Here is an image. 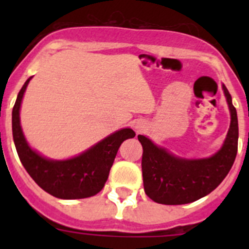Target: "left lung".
<instances>
[{
    "label": "left lung",
    "instance_id": "1",
    "mask_svg": "<svg viewBox=\"0 0 249 249\" xmlns=\"http://www.w3.org/2000/svg\"><path fill=\"white\" fill-rule=\"evenodd\" d=\"M231 114L227 140L219 152L208 159L185 160L176 158L139 135L142 144V175L144 192L153 201L162 205H184L210 194L223 182L237 154V113L231 96L223 85Z\"/></svg>",
    "mask_w": 249,
    "mask_h": 249
}]
</instances>
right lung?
Instances as JSON below:
<instances>
[{
  "label": "right lung",
  "mask_w": 249,
  "mask_h": 249,
  "mask_svg": "<svg viewBox=\"0 0 249 249\" xmlns=\"http://www.w3.org/2000/svg\"><path fill=\"white\" fill-rule=\"evenodd\" d=\"M30 79L25 82L12 112V130L18 155L32 179L48 194L59 199H84L96 195L105 187L120 144L135 137L131 129L114 132L73 159L54 161L41 157L25 141L20 126L19 109Z\"/></svg>",
  "instance_id": "right-lung-1"
}]
</instances>
